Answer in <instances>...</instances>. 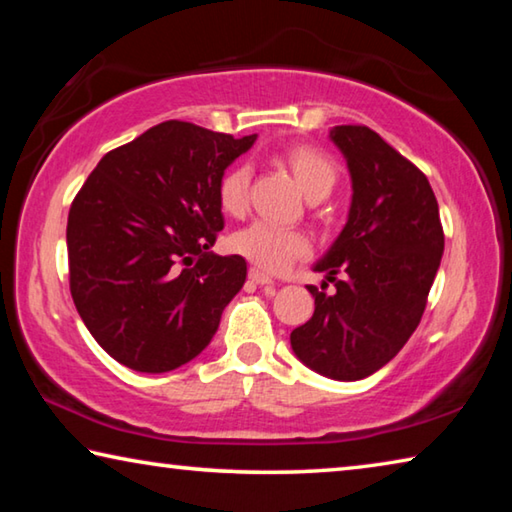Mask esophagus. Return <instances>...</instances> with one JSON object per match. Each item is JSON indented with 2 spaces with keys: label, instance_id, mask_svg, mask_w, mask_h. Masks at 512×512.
<instances>
[{
  "label": "esophagus",
  "instance_id": "esophagus-1",
  "mask_svg": "<svg viewBox=\"0 0 512 512\" xmlns=\"http://www.w3.org/2000/svg\"><path fill=\"white\" fill-rule=\"evenodd\" d=\"M248 277H250V280H253L255 284H262V287H264V284H273V277L268 275V273H264L262 268H250Z\"/></svg>",
  "mask_w": 512,
  "mask_h": 512
}]
</instances>
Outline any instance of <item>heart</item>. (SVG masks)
Segmentation results:
<instances>
[{"mask_svg":"<svg viewBox=\"0 0 512 512\" xmlns=\"http://www.w3.org/2000/svg\"><path fill=\"white\" fill-rule=\"evenodd\" d=\"M282 160L287 162L298 187L309 201H323L325 196L332 194L339 169L327 153L311 144H293L282 153ZM248 183L250 171L246 164H235L223 173L219 180V203L223 212L232 216L244 214L248 205ZM232 248L250 259L257 268L280 273L296 259L309 255L311 244L298 230H284L277 225L257 221L232 237Z\"/></svg>","mask_w":512,"mask_h":512,"instance_id":"obj_1","label":"heart"}]
</instances>
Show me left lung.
Listing matches in <instances>:
<instances>
[{
	"instance_id": "left-lung-1",
	"label": "left lung",
	"mask_w": 512,
	"mask_h": 512,
	"mask_svg": "<svg viewBox=\"0 0 512 512\" xmlns=\"http://www.w3.org/2000/svg\"><path fill=\"white\" fill-rule=\"evenodd\" d=\"M329 140L352 178L348 223L314 266L336 291L307 287L316 309L291 332V348L318 375L357 381L386 366L420 325L445 235L413 162L368 126H334Z\"/></svg>"
}]
</instances>
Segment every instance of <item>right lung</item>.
<instances>
[{
    "instance_id": "1",
    "label": "right lung",
    "mask_w": 512,
    "mask_h": 512,
    "mask_svg": "<svg viewBox=\"0 0 512 512\" xmlns=\"http://www.w3.org/2000/svg\"><path fill=\"white\" fill-rule=\"evenodd\" d=\"M162 121L106 153L67 219L69 291L112 359L169 372L198 357L246 282V259L214 255L219 180L255 144Z\"/></svg>"
}]
</instances>
